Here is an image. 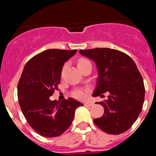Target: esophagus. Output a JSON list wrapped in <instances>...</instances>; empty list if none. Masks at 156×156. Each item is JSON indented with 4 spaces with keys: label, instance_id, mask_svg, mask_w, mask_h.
Instances as JSON below:
<instances>
[{
    "label": "esophagus",
    "instance_id": "esophagus-1",
    "mask_svg": "<svg viewBox=\"0 0 156 156\" xmlns=\"http://www.w3.org/2000/svg\"><path fill=\"white\" fill-rule=\"evenodd\" d=\"M94 105V103H92V102H85L84 103V105H86V106H92V105Z\"/></svg>",
    "mask_w": 156,
    "mask_h": 156
}]
</instances>
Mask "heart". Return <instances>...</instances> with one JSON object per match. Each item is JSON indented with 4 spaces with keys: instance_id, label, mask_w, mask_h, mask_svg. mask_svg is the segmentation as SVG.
Segmentation results:
<instances>
[{
    "instance_id": "heart-1",
    "label": "heart",
    "mask_w": 156,
    "mask_h": 156,
    "mask_svg": "<svg viewBox=\"0 0 156 156\" xmlns=\"http://www.w3.org/2000/svg\"><path fill=\"white\" fill-rule=\"evenodd\" d=\"M87 64H91L90 62L88 59H86V58H80V59L78 60V68L82 67L83 66L86 65ZM67 64H64L63 68L62 69V73H61V75L62 76H64V73L65 72L66 69H67ZM88 92L89 91L87 89H77L76 90H74L72 93V96L73 98H76V99L78 100H83L87 98V95H88Z\"/></svg>"
}]
</instances>
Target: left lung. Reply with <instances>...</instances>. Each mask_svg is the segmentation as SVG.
Instances as JSON below:
<instances>
[{"label": "left lung", "mask_w": 156, "mask_h": 156, "mask_svg": "<svg viewBox=\"0 0 156 156\" xmlns=\"http://www.w3.org/2000/svg\"><path fill=\"white\" fill-rule=\"evenodd\" d=\"M80 53L98 67L93 96L110 94L107 101L97 103L104 107V114L94 119V124L107 133H124L137 119L144 101V81L135 62L123 52L111 48L80 50Z\"/></svg>", "instance_id": "left-lung-1"}]
</instances>
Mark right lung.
Returning a JSON list of instances; mask_svg holds the SVG:
<instances>
[{"instance_id":"add662e5","label":"right lung","mask_w":156,"mask_h":156,"mask_svg":"<svg viewBox=\"0 0 156 156\" xmlns=\"http://www.w3.org/2000/svg\"><path fill=\"white\" fill-rule=\"evenodd\" d=\"M77 50L50 49L34 55L25 65L17 85L21 111L30 126L44 137H56L69 128L75 111L83 105L72 98L62 102L50 97L58 89L61 73Z\"/></svg>"}]
</instances>
